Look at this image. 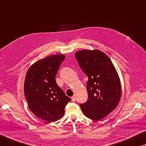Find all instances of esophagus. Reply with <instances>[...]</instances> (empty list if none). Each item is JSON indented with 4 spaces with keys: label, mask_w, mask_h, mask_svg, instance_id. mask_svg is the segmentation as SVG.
Segmentation results:
<instances>
[{
    "label": "esophagus",
    "mask_w": 146,
    "mask_h": 146,
    "mask_svg": "<svg viewBox=\"0 0 146 146\" xmlns=\"http://www.w3.org/2000/svg\"><path fill=\"white\" fill-rule=\"evenodd\" d=\"M71 100H72L73 102H75L76 101V98L75 96H73L72 98H71Z\"/></svg>",
    "instance_id": "esophagus-1"
}]
</instances>
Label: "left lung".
Instances as JSON below:
<instances>
[{
    "mask_svg": "<svg viewBox=\"0 0 146 146\" xmlns=\"http://www.w3.org/2000/svg\"><path fill=\"white\" fill-rule=\"evenodd\" d=\"M75 57L88 77V100L80 108L87 117L99 121L117 107L121 96L120 79L110 58L100 50H80Z\"/></svg>",
    "mask_w": 146,
    "mask_h": 146,
    "instance_id": "8db88e82",
    "label": "left lung"
}]
</instances>
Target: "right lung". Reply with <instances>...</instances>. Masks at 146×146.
<instances>
[{"instance_id": "add662e5", "label": "right lung", "mask_w": 146, "mask_h": 146, "mask_svg": "<svg viewBox=\"0 0 146 146\" xmlns=\"http://www.w3.org/2000/svg\"><path fill=\"white\" fill-rule=\"evenodd\" d=\"M64 55H54L36 62L25 76L24 94L34 115L48 123L61 118L71 98L66 96L55 80Z\"/></svg>"}]
</instances>
